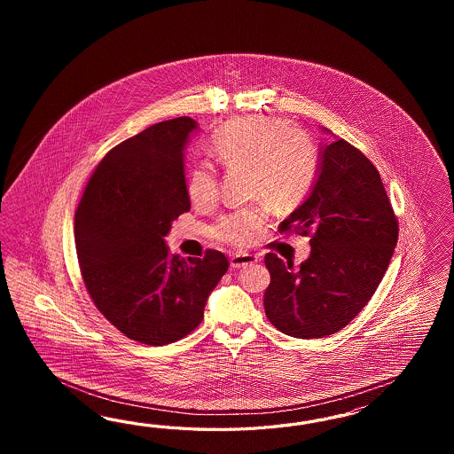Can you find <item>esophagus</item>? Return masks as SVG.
Returning <instances> with one entry per match:
<instances>
[{
  "label": "esophagus",
  "mask_w": 454,
  "mask_h": 454,
  "mask_svg": "<svg viewBox=\"0 0 454 454\" xmlns=\"http://www.w3.org/2000/svg\"><path fill=\"white\" fill-rule=\"evenodd\" d=\"M258 262V256H254V254H249V253H238V254H233L231 256V268L234 270H239V268H245L247 264H253V262Z\"/></svg>",
  "instance_id": "obj_1"
}]
</instances>
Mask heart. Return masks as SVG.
Here are the masks:
<instances>
[{
    "label": "heart",
    "instance_id": "b5f03b06",
    "mask_svg": "<svg viewBox=\"0 0 454 454\" xmlns=\"http://www.w3.org/2000/svg\"><path fill=\"white\" fill-rule=\"evenodd\" d=\"M213 156L224 168L249 169L251 198L276 209L298 207L311 190L317 154L293 124L275 118H245L228 124L213 139ZM192 207L207 209L218 201V175L213 166H192L188 175ZM268 220L266 205L239 207L221 216L211 233L231 247L253 243Z\"/></svg>",
    "mask_w": 454,
    "mask_h": 454
}]
</instances>
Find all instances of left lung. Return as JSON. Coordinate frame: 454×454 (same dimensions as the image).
I'll use <instances>...</instances> for the list:
<instances>
[{"label": "left lung", "mask_w": 454, "mask_h": 454, "mask_svg": "<svg viewBox=\"0 0 454 454\" xmlns=\"http://www.w3.org/2000/svg\"><path fill=\"white\" fill-rule=\"evenodd\" d=\"M278 230L311 234V253L298 270L275 253L264 256L271 275L266 317L301 340L349 325L380 286L398 243V221L378 169L340 137L319 148L311 192Z\"/></svg>", "instance_id": "obj_1"}]
</instances>
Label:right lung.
Returning a JSON list of instances; mask_svg holds the SVG:
<instances>
[{
    "label": "right lung",
    "mask_w": 454,
    "mask_h": 454,
    "mask_svg": "<svg viewBox=\"0 0 454 454\" xmlns=\"http://www.w3.org/2000/svg\"><path fill=\"white\" fill-rule=\"evenodd\" d=\"M198 123L181 116L114 146L88 181L74 215L82 281L101 315L129 340L175 343L203 319L226 256L179 258L166 234L192 201L184 148Z\"/></svg>",
    "instance_id": "right-lung-1"
}]
</instances>
